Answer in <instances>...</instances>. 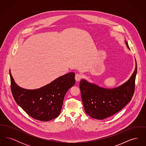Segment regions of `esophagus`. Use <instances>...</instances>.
<instances>
[{
  "label": "esophagus",
  "mask_w": 146,
  "mask_h": 146,
  "mask_svg": "<svg viewBox=\"0 0 146 146\" xmlns=\"http://www.w3.org/2000/svg\"><path fill=\"white\" fill-rule=\"evenodd\" d=\"M82 76L80 74H76L75 76V79H76V82H79L81 80V79L82 78Z\"/></svg>",
  "instance_id": "esophagus-1"
}]
</instances>
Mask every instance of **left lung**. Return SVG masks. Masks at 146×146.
<instances>
[{
  "instance_id": "8db88e82",
  "label": "left lung",
  "mask_w": 146,
  "mask_h": 146,
  "mask_svg": "<svg viewBox=\"0 0 146 146\" xmlns=\"http://www.w3.org/2000/svg\"><path fill=\"white\" fill-rule=\"evenodd\" d=\"M125 42L129 49L127 42ZM137 70L136 61V68L130 78L114 89L101 88L82 79L79 88L86 113L92 118L102 120L121 110L133 96Z\"/></svg>"
}]
</instances>
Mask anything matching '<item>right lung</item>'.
I'll return each instance as SVG.
<instances>
[{
    "mask_svg": "<svg viewBox=\"0 0 146 146\" xmlns=\"http://www.w3.org/2000/svg\"><path fill=\"white\" fill-rule=\"evenodd\" d=\"M9 73L11 90L16 102L32 118L43 121L59 115L66 92L76 83L75 74L70 72L39 89L27 90L16 84L10 70Z\"/></svg>",
    "mask_w": 146,
    "mask_h": 146,
    "instance_id": "add662e5",
    "label": "right lung"
}]
</instances>
